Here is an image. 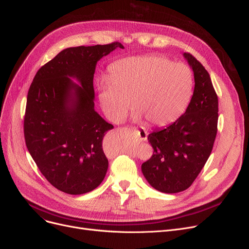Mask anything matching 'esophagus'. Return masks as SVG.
Segmentation results:
<instances>
[{"label": "esophagus", "mask_w": 249, "mask_h": 249, "mask_svg": "<svg viewBox=\"0 0 249 249\" xmlns=\"http://www.w3.org/2000/svg\"><path fill=\"white\" fill-rule=\"evenodd\" d=\"M134 130L136 131V133H137V135H138V137L142 140V141H145L146 139H147V135H148V132L146 131L145 129H143V128H141V129H137V128H134Z\"/></svg>", "instance_id": "1"}]
</instances>
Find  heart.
Here are the masks:
<instances>
[{
	"label": "heart",
	"mask_w": 249,
	"mask_h": 249,
	"mask_svg": "<svg viewBox=\"0 0 249 249\" xmlns=\"http://www.w3.org/2000/svg\"><path fill=\"white\" fill-rule=\"evenodd\" d=\"M194 76L185 63L160 55L133 56L117 60L109 77L98 83L99 100L113 122H121L133 106L136 117L151 126H164L184 113L191 100Z\"/></svg>",
	"instance_id": "1"
}]
</instances>
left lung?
<instances>
[{
	"label": "left lung",
	"mask_w": 249,
	"mask_h": 249,
	"mask_svg": "<svg viewBox=\"0 0 249 249\" xmlns=\"http://www.w3.org/2000/svg\"><path fill=\"white\" fill-rule=\"evenodd\" d=\"M184 55L194 71L193 97L185 114L148 135L153 154L141 165L149 184L167 194L192 186L212 152L218 130V96L210 74L191 53Z\"/></svg>",
	"instance_id": "8db88e82"
}]
</instances>
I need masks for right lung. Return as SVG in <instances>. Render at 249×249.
I'll return each instance as SVG.
<instances>
[{
    "label": "right lung",
    "instance_id": "obj_1",
    "mask_svg": "<svg viewBox=\"0 0 249 249\" xmlns=\"http://www.w3.org/2000/svg\"><path fill=\"white\" fill-rule=\"evenodd\" d=\"M117 47L123 45L64 49L38 70L29 88L24 116L26 146L39 171L63 193H89L106 176L109 162L103 138L114 126L94 109L93 80L97 61Z\"/></svg>",
    "mask_w": 249,
    "mask_h": 249
}]
</instances>
